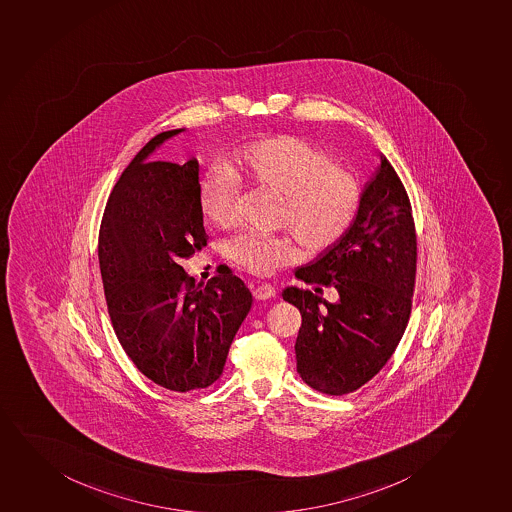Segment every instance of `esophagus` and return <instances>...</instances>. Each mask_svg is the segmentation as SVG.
Instances as JSON below:
<instances>
[{
    "instance_id": "obj_1",
    "label": "esophagus",
    "mask_w": 512,
    "mask_h": 512,
    "mask_svg": "<svg viewBox=\"0 0 512 512\" xmlns=\"http://www.w3.org/2000/svg\"><path fill=\"white\" fill-rule=\"evenodd\" d=\"M253 295L256 300H268L276 295V290L268 283H261V285L254 286Z\"/></svg>"
}]
</instances>
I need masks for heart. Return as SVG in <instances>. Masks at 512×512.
<instances>
[{"mask_svg": "<svg viewBox=\"0 0 512 512\" xmlns=\"http://www.w3.org/2000/svg\"><path fill=\"white\" fill-rule=\"evenodd\" d=\"M239 182L283 197L276 222L293 234L307 254L339 243L356 221L362 185L347 168L335 165L327 151L293 135L268 136L236 148L226 170H210L199 182L197 204L205 221L231 226ZM229 254L258 275L273 273L296 256L288 237L244 234L231 241Z\"/></svg>", "mask_w": 512, "mask_h": 512, "instance_id": "b5f03b06", "label": "heart"}]
</instances>
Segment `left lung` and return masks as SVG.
<instances>
[{"label":"left lung","mask_w":512,"mask_h":512,"mask_svg":"<svg viewBox=\"0 0 512 512\" xmlns=\"http://www.w3.org/2000/svg\"><path fill=\"white\" fill-rule=\"evenodd\" d=\"M308 285L334 286L329 303L288 286L283 300L302 313L296 371L318 393L342 396L371 381L408 325L416 280V231L409 197L381 155L356 221L339 243L295 271Z\"/></svg>","instance_id":"1"}]
</instances>
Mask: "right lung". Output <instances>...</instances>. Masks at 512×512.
<instances>
[{
	"mask_svg": "<svg viewBox=\"0 0 512 512\" xmlns=\"http://www.w3.org/2000/svg\"><path fill=\"white\" fill-rule=\"evenodd\" d=\"M182 131L151 138L119 177L104 209L97 256L124 352L150 381L189 393L221 377L253 295L227 266L205 286L183 271V259L209 239L197 204L199 162H146Z\"/></svg>",
	"mask_w": 512,
	"mask_h": 512,
	"instance_id": "right-lung-1",
	"label": "right lung"
}]
</instances>
